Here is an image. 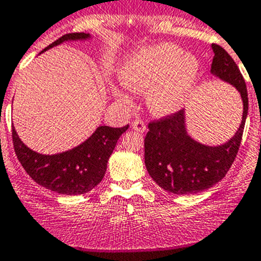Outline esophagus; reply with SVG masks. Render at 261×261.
Returning a JSON list of instances; mask_svg holds the SVG:
<instances>
[{
    "instance_id": "esophagus-1",
    "label": "esophagus",
    "mask_w": 261,
    "mask_h": 261,
    "mask_svg": "<svg viewBox=\"0 0 261 261\" xmlns=\"http://www.w3.org/2000/svg\"><path fill=\"white\" fill-rule=\"evenodd\" d=\"M132 126L135 130H137V132H140V133H145L146 129H147L145 121L141 120V119H136V120L132 123Z\"/></svg>"
}]
</instances>
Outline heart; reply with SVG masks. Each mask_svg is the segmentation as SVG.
<instances>
[{
	"label": "heart",
	"instance_id": "b5f03b06",
	"mask_svg": "<svg viewBox=\"0 0 261 261\" xmlns=\"http://www.w3.org/2000/svg\"><path fill=\"white\" fill-rule=\"evenodd\" d=\"M200 73V63L182 47L161 43L145 47L124 60L119 79L130 91L147 92V106L161 118L172 116L185 106ZM116 98L126 101L123 92H114Z\"/></svg>",
	"mask_w": 261,
	"mask_h": 261
}]
</instances>
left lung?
<instances>
[{
    "label": "left lung",
    "instance_id": "1",
    "mask_svg": "<svg viewBox=\"0 0 261 261\" xmlns=\"http://www.w3.org/2000/svg\"><path fill=\"white\" fill-rule=\"evenodd\" d=\"M212 48L214 59L210 73L237 89L244 105L242 120L233 137L218 146L203 145L188 135L185 110L148 124L145 138L146 169L163 190L174 195L202 192L222 180L242 140L249 111L244 76L223 47L213 43Z\"/></svg>",
    "mask_w": 261,
    "mask_h": 261
}]
</instances>
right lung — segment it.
<instances>
[{"label":"right lung","mask_w":261,"mask_h":261,"mask_svg":"<svg viewBox=\"0 0 261 261\" xmlns=\"http://www.w3.org/2000/svg\"><path fill=\"white\" fill-rule=\"evenodd\" d=\"M88 39H92L89 33L65 34L42 52L65 42ZM128 128L129 125L123 128L100 125L81 145L54 155H44L29 148L17 136L14 126L12 142L17 159L34 182L60 195L75 196L89 192L102 180L109 158L119 137Z\"/></svg>","instance_id":"obj_1"}]
</instances>
